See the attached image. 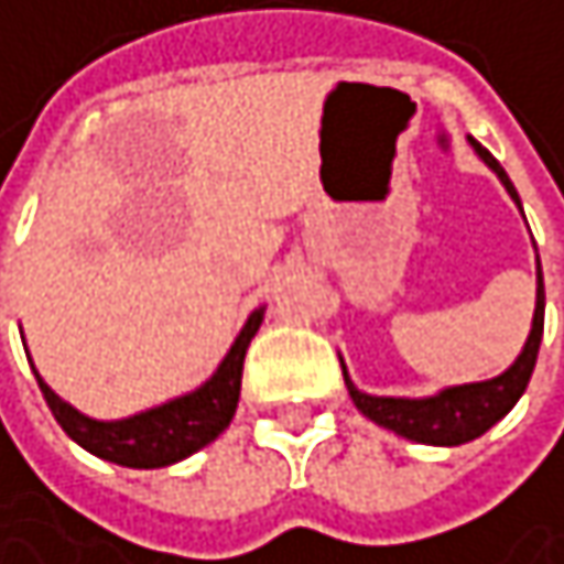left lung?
I'll return each instance as SVG.
<instances>
[{"label":"left lung","mask_w":564,"mask_h":564,"mask_svg":"<svg viewBox=\"0 0 564 564\" xmlns=\"http://www.w3.org/2000/svg\"><path fill=\"white\" fill-rule=\"evenodd\" d=\"M470 147L477 150V156L490 166V170L500 175V182L507 185L509 198L519 205V195L509 182L507 170L477 143L470 140ZM522 212V205H519ZM535 313H532V329H529V339L522 346V352L516 356V362L509 366L503 376L497 379H487V382H470V386H454V389H444V392L431 394V398H386V394H366L359 392L343 366V379H346V389L349 398L356 401V408L389 427L394 434L408 437V441H417V444H437V447H457V444H467L480 434H487L500 417H507L512 411V404L522 398L529 379H532V369H535V356H539V343H542V326H545V286H542V268L535 274ZM343 362V359H339Z\"/></svg>","instance_id":"1"}]
</instances>
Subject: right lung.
<instances>
[{"label": "right lung", "instance_id": "add662e5", "mask_svg": "<svg viewBox=\"0 0 564 564\" xmlns=\"http://www.w3.org/2000/svg\"><path fill=\"white\" fill-rule=\"evenodd\" d=\"M261 319H264V306H258L248 316L245 329L238 333L228 356L221 359V366L215 369V376L205 386H198L195 392L178 394L166 404L120 417V421L87 417L64 398H57L39 372H35V379H39V389L45 394L57 424L84 451H90L110 464L133 467V470L170 467L175 460H185L188 454L202 451L205 444H212L231 424L238 394H241L245 352H248L254 333L261 329Z\"/></svg>", "mask_w": 564, "mask_h": 564}]
</instances>
